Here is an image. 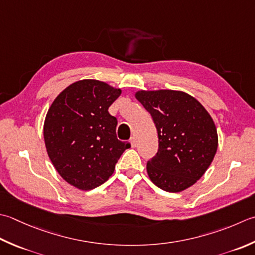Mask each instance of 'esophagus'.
Wrapping results in <instances>:
<instances>
[{"mask_svg": "<svg viewBox=\"0 0 255 255\" xmlns=\"http://www.w3.org/2000/svg\"><path fill=\"white\" fill-rule=\"evenodd\" d=\"M129 141H130V144H131V147H136V144H137V140H136V138H134V137H131L130 138V140H129Z\"/></svg>", "mask_w": 255, "mask_h": 255, "instance_id": "obj_1", "label": "esophagus"}]
</instances>
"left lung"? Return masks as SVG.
Here are the masks:
<instances>
[{
  "instance_id": "8db88e82",
  "label": "left lung",
  "mask_w": 255,
  "mask_h": 255,
  "mask_svg": "<svg viewBox=\"0 0 255 255\" xmlns=\"http://www.w3.org/2000/svg\"><path fill=\"white\" fill-rule=\"evenodd\" d=\"M134 96L150 113L158 132V152L147 162L149 178L164 191L186 190L203 176L217 152L213 119L184 92L139 91Z\"/></svg>"
}]
</instances>
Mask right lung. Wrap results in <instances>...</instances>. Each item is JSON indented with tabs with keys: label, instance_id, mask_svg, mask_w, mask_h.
<instances>
[{
	"label": "right lung",
	"instance_id": "add662e5",
	"mask_svg": "<svg viewBox=\"0 0 255 255\" xmlns=\"http://www.w3.org/2000/svg\"><path fill=\"white\" fill-rule=\"evenodd\" d=\"M122 89L96 79L73 83L55 98L44 122L48 157L65 181L81 190L106 182L130 143L116 136L108 113Z\"/></svg>",
	"mask_w": 255,
	"mask_h": 255
}]
</instances>
